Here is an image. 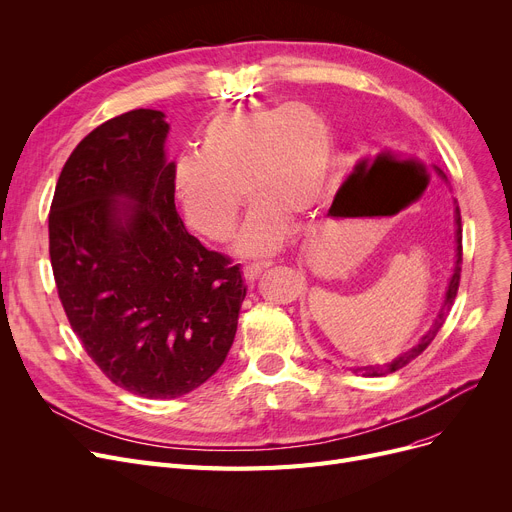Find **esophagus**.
<instances>
[{"label":"esophagus","instance_id":"34e87169","mask_svg":"<svg viewBox=\"0 0 512 512\" xmlns=\"http://www.w3.org/2000/svg\"><path fill=\"white\" fill-rule=\"evenodd\" d=\"M267 265H261V263H253V265H247L245 270H242V274H245V280L247 282H255L259 276H261V272L265 270Z\"/></svg>","mask_w":512,"mask_h":512}]
</instances>
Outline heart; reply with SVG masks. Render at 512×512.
Here are the masks:
<instances>
[{
	"label": "heart",
	"mask_w": 512,
	"mask_h": 512,
	"mask_svg": "<svg viewBox=\"0 0 512 512\" xmlns=\"http://www.w3.org/2000/svg\"><path fill=\"white\" fill-rule=\"evenodd\" d=\"M336 178L334 137L324 114L307 103L238 105L211 118L199 153L172 164V191L186 224L201 236H234L242 195L253 203L236 251L247 259L278 253L292 218L324 203Z\"/></svg>",
	"instance_id": "heart-1"
}]
</instances>
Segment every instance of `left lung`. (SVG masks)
<instances>
[{
	"instance_id": "1",
	"label": "left lung",
	"mask_w": 512,
	"mask_h": 512,
	"mask_svg": "<svg viewBox=\"0 0 512 512\" xmlns=\"http://www.w3.org/2000/svg\"><path fill=\"white\" fill-rule=\"evenodd\" d=\"M432 174L436 180L444 182L446 186L450 184L448 182V176L442 172V168L438 166H432ZM463 228H461V211H459V205H456L454 201V265H452V276L448 278V286H446V292H444V299H442V305H440V311L434 319L432 328H429L415 346H411L409 351L400 353L396 359H392L390 363H384V365H369V367H361L365 378H375V375H386V373H394L398 369L405 367L407 363H411L415 357H419L425 348L429 346V342H432L436 338V334L440 332V328L444 326V321L452 309V303L456 299V290H459V282H461V263H463Z\"/></svg>"
}]
</instances>
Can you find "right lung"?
I'll list each match as a JSON object with an SVG mask.
<instances>
[{"label":"right lung","mask_w":512,"mask_h":512,"mask_svg":"<svg viewBox=\"0 0 512 512\" xmlns=\"http://www.w3.org/2000/svg\"><path fill=\"white\" fill-rule=\"evenodd\" d=\"M170 124L107 120L76 145L49 213V257L70 326L116 386L178 398L222 367L247 284L186 232L174 205Z\"/></svg>","instance_id":"add662e5"}]
</instances>
